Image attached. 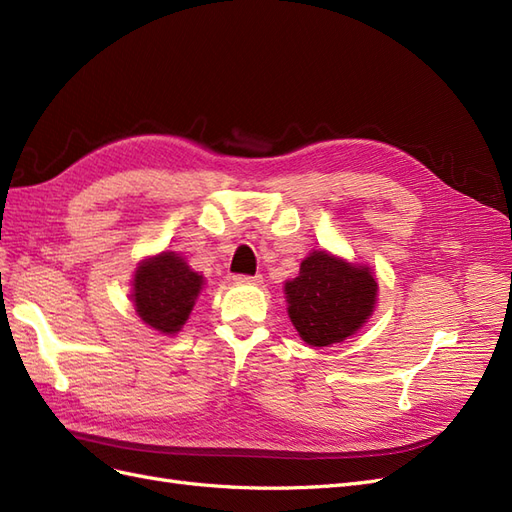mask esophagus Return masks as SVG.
I'll use <instances>...</instances> for the list:
<instances>
[{
	"mask_svg": "<svg viewBox=\"0 0 512 512\" xmlns=\"http://www.w3.org/2000/svg\"><path fill=\"white\" fill-rule=\"evenodd\" d=\"M232 280H235L237 284H254V286H258L262 282V275H235V277H232Z\"/></svg>",
	"mask_w": 512,
	"mask_h": 512,
	"instance_id": "obj_1",
	"label": "esophagus"
}]
</instances>
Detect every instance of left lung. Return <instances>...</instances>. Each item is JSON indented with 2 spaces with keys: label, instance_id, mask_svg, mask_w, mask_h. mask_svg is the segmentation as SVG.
<instances>
[{
  "label": "left lung",
  "instance_id": "obj_1",
  "mask_svg": "<svg viewBox=\"0 0 512 512\" xmlns=\"http://www.w3.org/2000/svg\"><path fill=\"white\" fill-rule=\"evenodd\" d=\"M288 316L309 346H331L359 331L376 307L378 282L369 267L329 252H312L286 286Z\"/></svg>",
  "mask_w": 512,
  "mask_h": 512
}]
</instances>
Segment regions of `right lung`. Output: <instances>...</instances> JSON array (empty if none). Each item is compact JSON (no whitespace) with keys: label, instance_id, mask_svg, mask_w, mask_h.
<instances>
[{"label":"right lung","instance_id":"right-lung-1","mask_svg":"<svg viewBox=\"0 0 512 512\" xmlns=\"http://www.w3.org/2000/svg\"><path fill=\"white\" fill-rule=\"evenodd\" d=\"M205 280L179 254L162 252L145 258L134 273L132 301L145 324L164 335L181 331L190 318Z\"/></svg>","mask_w":512,"mask_h":512}]
</instances>
